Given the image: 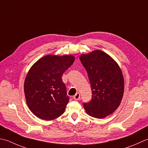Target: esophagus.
I'll list each match as a JSON object with an SVG mask.
<instances>
[{"instance_id":"obj_1","label":"esophagus","mask_w":148,"mask_h":148,"mask_svg":"<svg viewBox=\"0 0 148 148\" xmlns=\"http://www.w3.org/2000/svg\"><path fill=\"white\" fill-rule=\"evenodd\" d=\"M74 99L75 100H79L80 99V94L79 93H76L74 95Z\"/></svg>"}]
</instances>
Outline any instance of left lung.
<instances>
[{
    "label": "left lung",
    "mask_w": 148,
    "mask_h": 148,
    "mask_svg": "<svg viewBox=\"0 0 148 148\" xmlns=\"http://www.w3.org/2000/svg\"><path fill=\"white\" fill-rule=\"evenodd\" d=\"M81 62L87 72L92 98L83 106L90 116L105 118L115 111L122 101L124 82L116 62L105 52L96 50L82 54Z\"/></svg>",
    "instance_id": "1"
}]
</instances>
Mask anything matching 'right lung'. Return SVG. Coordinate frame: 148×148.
I'll use <instances>...</instances> for the list:
<instances>
[{"label":"right lung","instance_id":"obj_1","mask_svg":"<svg viewBox=\"0 0 148 148\" xmlns=\"http://www.w3.org/2000/svg\"><path fill=\"white\" fill-rule=\"evenodd\" d=\"M72 55H47L31 66L24 82L27 105L41 119L51 121L64 112L69 101L62 75L72 65Z\"/></svg>","mask_w":148,"mask_h":148}]
</instances>
